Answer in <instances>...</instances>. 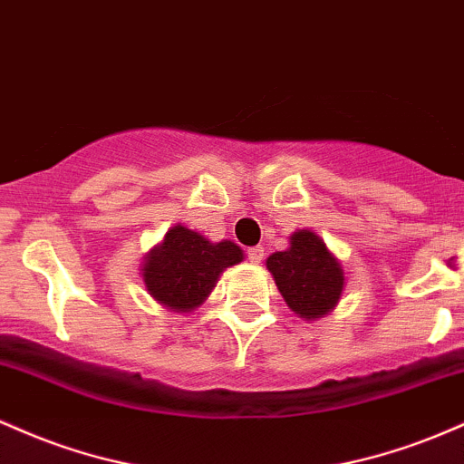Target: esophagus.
Listing matches in <instances>:
<instances>
[{"mask_svg":"<svg viewBox=\"0 0 464 464\" xmlns=\"http://www.w3.org/2000/svg\"><path fill=\"white\" fill-rule=\"evenodd\" d=\"M246 255H248V259L253 264H259L264 259V246H250L248 250H246Z\"/></svg>","mask_w":464,"mask_h":464,"instance_id":"34e87169","label":"esophagus"}]
</instances>
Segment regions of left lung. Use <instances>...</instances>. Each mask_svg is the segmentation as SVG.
Here are the masks:
<instances>
[{
	"label": "left lung",
	"instance_id": "8db88e82",
	"mask_svg": "<svg viewBox=\"0 0 464 464\" xmlns=\"http://www.w3.org/2000/svg\"><path fill=\"white\" fill-rule=\"evenodd\" d=\"M266 268L285 305L305 321H318L334 312L347 284L343 262L310 228L292 233L290 246L270 255Z\"/></svg>",
	"mask_w": 464,
	"mask_h": 464
}]
</instances>
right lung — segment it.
I'll use <instances>...</instances> for the list:
<instances>
[{"label":"right lung","instance_id":"add662e5","mask_svg":"<svg viewBox=\"0 0 464 464\" xmlns=\"http://www.w3.org/2000/svg\"><path fill=\"white\" fill-rule=\"evenodd\" d=\"M242 259L244 250L231 239L211 242L179 222L148 250L140 275L159 305L191 314L207 301L220 275Z\"/></svg>","mask_w":464,"mask_h":464}]
</instances>
